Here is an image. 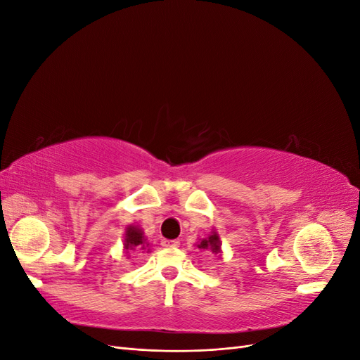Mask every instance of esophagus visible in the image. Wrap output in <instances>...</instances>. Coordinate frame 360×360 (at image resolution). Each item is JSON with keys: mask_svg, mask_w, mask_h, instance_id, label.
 <instances>
[{"mask_svg": "<svg viewBox=\"0 0 360 360\" xmlns=\"http://www.w3.org/2000/svg\"><path fill=\"white\" fill-rule=\"evenodd\" d=\"M180 242L179 240H168V238H163L162 240V246L165 248H179Z\"/></svg>", "mask_w": 360, "mask_h": 360, "instance_id": "obj_1", "label": "esophagus"}]
</instances>
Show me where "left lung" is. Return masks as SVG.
I'll use <instances>...</instances> for the list:
<instances>
[{
	"mask_svg": "<svg viewBox=\"0 0 360 360\" xmlns=\"http://www.w3.org/2000/svg\"><path fill=\"white\" fill-rule=\"evenodd\" d=\"M200 249H207V250H212L213 254H221V240H219V236H217L216 231H213L209 237H204L200 240V243L197 245Z\"/></svg>",
	"mask_w": 360,
	"mask_h": 360,
	"instance_id": "8db88e82",
	"label": "left lung"
}]
</instances>
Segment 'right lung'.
I'll use <instances>...</instances> for the list:
<instances>
[{
	"mask_svg": "<svg viewBox=\"0 0 360 360\" xmlns=\"http://www.w3.org/2000/svg\"><path fill=\"white\" fill-rule=\"evenodd\" d=\"M147 238L144 237L143 230H139L135 225H129L126 228L124 234V249L126 250H147L148 252V243L146 242Z\"/></svg>",
	"mask_w": 360,
	"mask_h": 360,
	"instance_id": "obj_1",
	"label": "right lung"
}]
</instances>
